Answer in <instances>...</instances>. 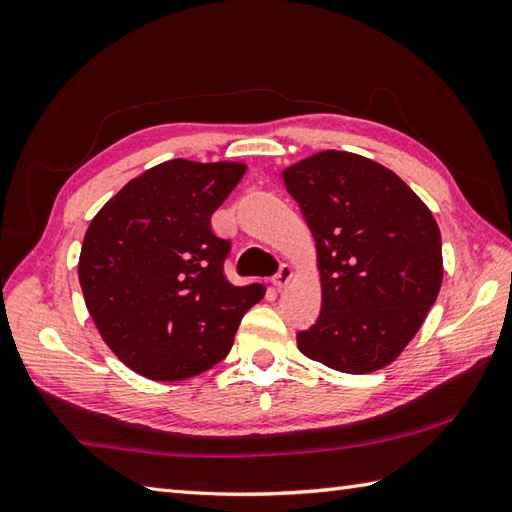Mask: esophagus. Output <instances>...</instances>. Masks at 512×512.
Listing matches in <instances>:
<instances>
[{
  "mask_svg": "<svg viewBox=\"0 0 512 512\" xmlns=\"http://www.w3.org/2000/svg\"><path fill=\"white\" fill-rule=\"evenodd\" d=\"M290 279H292V268H290L288 264H284V266L279 268V273L273 277V286H275L277 290L286 288V286L290 284Z\"/></svg>",
  "mask_w": 512,
  "mask_h": 512,
  "instance_id": "esophagus-1",
  "label": "esophagus"
}]
</instances>
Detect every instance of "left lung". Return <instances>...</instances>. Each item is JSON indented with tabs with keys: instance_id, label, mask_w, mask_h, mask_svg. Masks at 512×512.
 Here are the masks:
<instances>
[{
	"instance_id": "1",
	"label": "left lung",
	"mask_w": 512,
	"mask_h": 512,
	"mask_svg": "<svg viewBox=\"0 0 512 512\" xmlns=\"http://www.w3.org/2000/svg\"><path fill=\"white\" fill-rule=\"evenodd\" d=\"M314 237L321 314L297 334L303 356L345 374L394 363L442 286L433 213L394 171L325 149L281 171Z\"/></svg>"
}]
</instances>
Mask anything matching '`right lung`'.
Returning <instances> with one entry per match:
<instances>
[{"instance_id":"add662e5","label":"right lung","mask_w":512,"mask_h":512,"mask_svg":"<svg viewBox=\"0 0 512 512\" xmlns=\"http://www.w3.org/2000/svg\"><path fill=\"white\" fill-rule=\"evenodd\" d=\"M244 162L167 160L129 180L83 237L79 281L107 347L151 380H184L231 352L262 284L224 277L231 250L211 228Z\"/></svg>"}]
</instances>
